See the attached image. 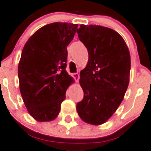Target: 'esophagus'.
<instances>
[{"instance_id":"1","label":"esophagus","mask_w":151,"mask_h":151,"mask_svg":"<svg viewBox=\"0 0 151 151\" xmlns=\"http://www.w3.org/2000/svg\"><path fill=\"white\" fill-rule=\"evenodd\" d=\"M72 77H74L75 81L77 82V83H78L79 80H80V74H79L78 73H74V74H72Z\"/></svg>"}]
</instances>
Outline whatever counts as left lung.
Instances as JSON below:
<instances>
[{
  "label": "left lung",
  "instance_id": "8db88e82",
  "mask_svg": "<svg viewBox=\"0 0 151 151\" xmlns=\"http://www.w3.org/2000/svg\"><path fill=\"white\" fill-rule=\"evenodd\" d=\"M77 33L88 52L87 66L80 71L84 98L77 103V111L84 122L98 126L111 118L124 98L130 52L122 36L111 28L80 25Z\"/></svg>",
  "mask_w": 151,
  "mask_h": 151
}]
</instances>
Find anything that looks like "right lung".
Segmentation results:
<instances>
[{
    "mask_svg": "<svg viewBox=\"0 0 151 151\" xmlns=\"http://www.w3.org/2000/svg\"><path fill=\"white\" fill-rule=\"evenodd\" d=\"M77 24L53 22L36 30L22 50L18 65L22 98L29 114L39 122L55 119L74 79L66 71L67 46Z\"/></svg>",
    "mask_w": 151,
    "mask_h": 151,
    "instance_id": "1",
    "label": "right lung"
}]
</instances>
